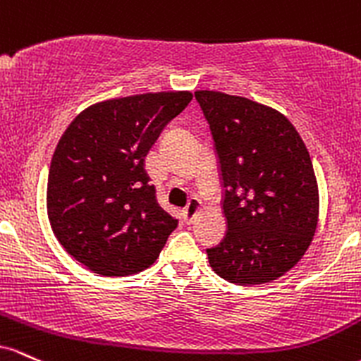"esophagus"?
I'll use <instances>...</instances> for the list:
<instances>
[{
	"label": "esophagus",
	"instance_id": "esophagus-1",
	"mask_svg": "<svg viewBox=\"0 0 361 361\" xmlns=\"http://www.w3.org/2000/svg\"><path fill=\"white\" fill-rule=\"evenodd\" d=\"M200 209H201V201L197 200V197H191V200H189V202H188V206H185V209H184V221L185 224H192L194 221V218H196V214L200 213Z\"/></svg>",
	"mask_w": 361,
	"mask_h": 361
}]
</instances>
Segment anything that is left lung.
<instances>
[{
	"label": "left lung",
	"instance_id": "8db88e82",
	"mask_svg": "<svg viewBox=\"0 0 361 361\" xmlns=\"http://www.w3.org/2000/svg\"><path fill=\"white\" fill-rule=\"evenodd\" d=\"M212 129L224 184L226 235L208 249L235 285L278 279L300 261L319 221V189L305 143L281 112L245 97L194 92Z\"/></svg>",
	"mask_w": 361,
	"mask_h": 361
}]
</instances>
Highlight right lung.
I'll use <instances>...</instances> for the list:
<instances>
[{
  "instance_id": "obj_1",
  "label": "right lung",
  "mask_w": 361,
  "mask_h": 361,
  "mask_svg": "<svg viewBox=\"0 0 361 361\" xmlns=\"http://www.w3.org/2000/svg\"><path fill=\"white\" fill-rule=\"evenodd\" d=\"M191 92H157L93 104L61 136L47 179V216L66 252L104 276L157 261L177 220L160 208L145 159Z\"/></svg>"
}]
</instances>
